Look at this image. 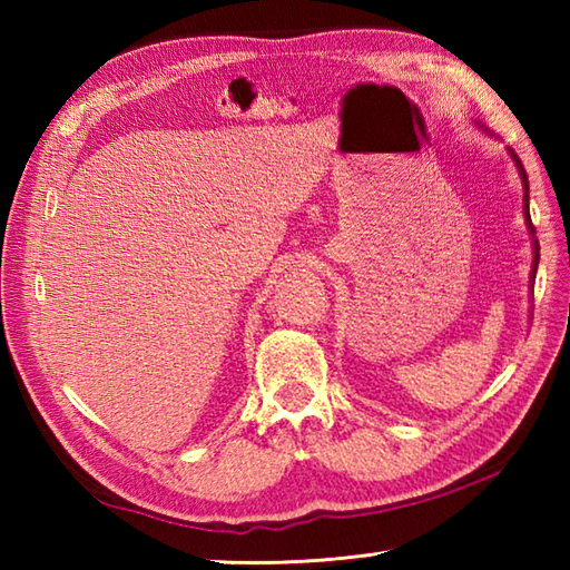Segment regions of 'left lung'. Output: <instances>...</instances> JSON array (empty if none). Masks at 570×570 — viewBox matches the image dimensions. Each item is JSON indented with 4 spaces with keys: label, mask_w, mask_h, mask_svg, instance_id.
<instances>
[{
    "label": "left lung",
    "mask_w": 570,
    "mask_h": 570,
    "mask_svg": "<svg viewBox=\"0 0 570 570\" xmlns=\"http://www.w3.org/2000/svg\"><path fill=\"white\" fill-rule=\"evenodd\" d=\"M510 154H512V159H514V164H517V168H519V176H522V184H524V208H527V227H529V233L534 235V225H531V217H529V180H527V171H524V166H522V161H519V156L510 149ZM537 266H539V242L534 239V264H531V282H534L537 278Z\"/></svg>",
    "instance_id": "1"
}]
</instances>
